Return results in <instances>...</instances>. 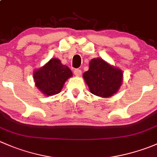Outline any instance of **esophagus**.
Returning a JSON list of instances; mask_svg holds the SVG:
<instances>
[{"label": "esophagus", "mask_w": 157, "mask_h": 157, "mask_svg": "<svg viewBox=\"0 0 157 157\" xmlns=\"http://www.w3.org/2000/svg\"><path fill=\"white\" fill-rule=\"evenodd\" d=\"M74 74H75L76 76H77V77H79V76L81 75L82 71H80V69H75V70H74Z\"/></svg>", "instance_id": "obj_1"}]
</instances>
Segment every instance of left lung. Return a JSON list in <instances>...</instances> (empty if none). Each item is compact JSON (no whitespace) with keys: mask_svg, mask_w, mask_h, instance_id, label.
<instances>
[{"mask_svg":"<svg viewBox=\"0 0 157 157\" xmlns=\"http://www.w3.org/2000/svg\"><path fill=\"white\" fill-rule=\"evenodd\" d=\"M83 77L90 93L102 98H109L119 90L122 84L123 72L100 58L90 61L89 70Z\"/></svg>","mask_w":157,"mask_h":157,"instance_id":"1","label":"left lung"}]
</instances>
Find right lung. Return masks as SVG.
<instances>
[{"label":"right lung","mask_w":157,"mask_h":157,"mask_svg":"<svg viewBox=\"0 0 157 157\" xmlns=\"http://www.w3.org/2000/svg\"><path fill=\"white\" fill-rule=\"evenodd\" d=\"M72 76V71L61 64L58 58H52L33 73L36 86L42 94L48 96L59 93L67 79Z\"/></svg>","instance_id":"right-lung-1"}]
</instances>
